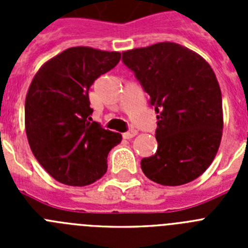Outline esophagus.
Here are the masks:
<instances>
[{"label":"esophagus","mask_w":248,"mask_h":248,"mask_svg":"<svg viewBox=\"0 0 248 248\" xmlns=\"http://www.w3.org/2000/svg\"><path fill=\"white\" fill-rule=\"evenodd\" d=\"M137 134H138V131L134 130V129H131V130L124 133V134H123V138H124V139H131V138H134Z\"/></svg>","instance_id":"esophagus-1"}]
</instances>
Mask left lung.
Here are the masks:
<instances>
[{
  "label": "left lung",
  "mask_w": 248,
  "mask_h": 248,
  "mask_svg": "<svg viewBox=\"0 0 248 248\" xmlns=\"http://www.w3.org/2000/svg\"><path fill=\"white\" fill-rule=\"evenodd\" d=\"M122 61L157 113V150L141 160L143 172L165 186L195 180L212 163L222 137V97L212 68L172 42L126 50Z\"/></svg>",
  "instance_id": "8db88e82"
}]
</instances>
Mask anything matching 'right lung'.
Returning <instances> with one entry per match:
<instances>
[{
	"label": "right lung",
	"mask_w": 248,
	"mask_h": 248,
	"mask_svg": "<svg viewBox=\"0 0 248 248\" xmlns=\"http://www.w3.org/2000/svg\"><path fill=\"white\" fill-rule=\"evenodd\" d=\"M119 52L72 47L41 67L28 89L26 133L31 150L59 183L91 185L107 172L122 135L92 122L89 88L119 63Z\"/></svg>",
	"instance_id": "obj_1"
}]
</instances>
